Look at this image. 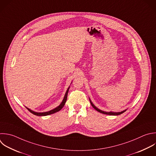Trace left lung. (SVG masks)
Returning a JSON list of instances; mask_svg holds the SVG:
<instances>
[{
  "label": "left lung",
  "mask_w": 156,
  "mask_h": 156,
  "mask_svg": "<svg viewBox=\"0 0 156 156\" xmlns=\"http://www.w3.org/2000/svg\"><path fill=\"white\" fill-rule=\"evenodd\" d=\"M89 99H90V103H91L92 107H93L96 110H97L98 112H100V113H103V114L109 115H120V114H122V113H124V112H126V110H127V109H126V110H123V111H121V112H105V111L101 110L99 109L98 108H97V107L93 104V102H91V101L90 100V98H89Z\"/></svg>",
  "instance_id": "obj_1"
}]
</instances>
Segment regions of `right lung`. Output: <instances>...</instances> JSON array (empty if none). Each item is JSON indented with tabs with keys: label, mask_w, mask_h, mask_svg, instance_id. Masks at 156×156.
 <instances>
[{
	"label": "right lung",
	"mask_w": 156,
	"mask_h": 156,
	"mask_svg": "<svg viewBox=\"0 0 156 156\" xmlns=\"http://www.w3.org/2000/svg\"><path fill=\"white\" fill-rule=\"evenodd\" d=\"M71 83H72V82H71ZM69 87H70V86H69ZM69 87L67 89V90H66V93H65V94L64 98H63L62 102H61V104H60L58 106H57V107H55V108H54V109H52V110H49V111H48V112H35V111L32 110L31 109H30V108H27V107H26L32 113H33L34 115H37V116H47V115H51V114L55 113H56V112L60 111V110L63 107V106L65 105V102H66V99H67V96H68V91H69Z\"/></svg>",
	"instance_id": "1"
}]
</instances>
